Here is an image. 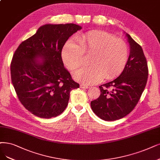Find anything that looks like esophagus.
Listing matches in <instances>:
<instances>
[{
	"label": "esophagus",
	"mask_w": 160,
	"mask_h": 160,
	"mask_svg": "<svg viewBox=\"0 0 160 160\" xmlns=\"http://www.w3.org/2000/svg\"><path fill=\"white\" fill-rule=\"evenodd\" d=\"M80 87L81 88H83V89H87V88H88V86H86V85H85V84H80Z\"/></svg>",
	"instance_id": "obj_1"
}]
</instances>
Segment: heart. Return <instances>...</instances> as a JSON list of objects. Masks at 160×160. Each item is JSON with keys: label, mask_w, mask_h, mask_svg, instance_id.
I'll return each instance as SVG.
<instances>
[{"label": "heart", "mask_w": 160, "mask_h": 160, "mask_svg": "<svg viewBox=\"0 0 160 160\" xmlns=\"http://www.w3.org/2000/svg\"><path fill=\"white\" fill-rule=\"evenodd\" d=\"M78 43L69 39L62 51V59L70 70L79 67L90 55V66L73 74L74 78L86 84H93L103 78L110 80L119 76L125 68L128 47L125 41L102 30H93L78 38Z\"/></svg>", "instance_id": "obj_1"}]
</instances>
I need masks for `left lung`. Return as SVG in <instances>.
<instances>
[{"instance_id":"8db88e82","label":"left lung","mask_w":160,"mask_h":160,"mask_svg":"<svg viewBox=\"0 0 160 160\" xmlns=\"http://www.w3.org/2000/svg\"><path fill=\"white\" fill-rule=\"evenodd\" d=\"M125 33L130 46L125 68L116 79L99 86L101 94L90 103L93 113L107 121L120 119L131 113L139 101L148 76L142 48L131 35Z\"/></svg>"}]
</instances>
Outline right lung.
Listing matches in <instances>:
<instances>
[{
  "mask_svg": "<svg viewBox=\"0 0 160 160\" xmlns=\"http://www.w3.org/2000/svg\"><path fill=\"white\" fill-rule=\"evenodd\" d=\"M82 28L74 23H47L16 50L10 64L12 83L20 102L33 115L50 119L61 114L70 92L79 88L64 68L61 51Z\"/></svg>",
  "mask_w": 160,
  "mask_h": 160,
  "instance_id": "1",
  "label": "right lung"
}]
</instances>
